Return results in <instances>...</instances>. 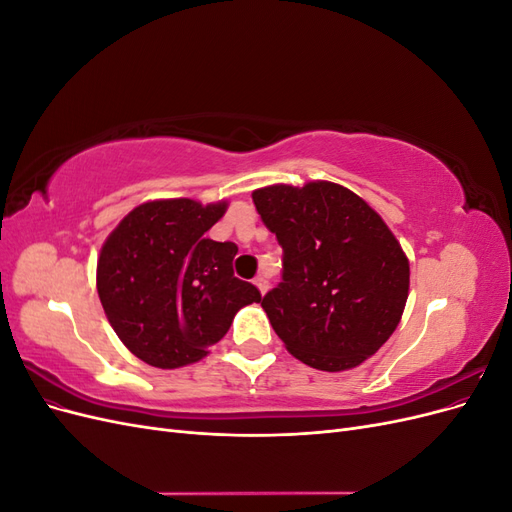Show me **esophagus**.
Wrapping results in <instances>:
<instances>
[{"mask_svg":"<svg viewBox=\"0 0 512 512\" xmlns=\"http://www.w3.org/2000/svg\"><path fill=\"white\" fill-rule=\"evenodd\" d=\"M254 286H256L262 294H265V292H267V288H269V282H267L265 277H262V275H256V277H254Z\"/></svg>","mask_w":512,"mask_h":512,"instance_id":"obj_1","label":"esophagus"}]
</instances>
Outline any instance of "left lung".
Wrapping results in <instances>:
<instances>
[{
	"instance_id": "1",
	"label": "left lung",
	"mask_w": 512,
	"mask_h": 512,
	"mask_svg": "<svg viewBox=\"0 0 512 512\" xmlns=\"http://www.w3.org/2000/svg\"><path fill=\"white\" fill-rule=\"evenodd\" d=\"M284 250L277 288L260 301L286 350L320 371L361 365L404 314L410 262L361 196L333 181L252 192Z\"/></svg>"
}]
</instances>
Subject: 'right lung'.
<instances>
[{
	"mask_svg": "<svg viewBox=\"0 0 512 512\" xmlns=\"http://www.w3.org/2000/svg\"><path fill=\"white\" fill-rule=\"evenodd\" d=\"M226 209V200H149L106 237L96 271L100 303L123 346L147 365L200 361L241 307L260 303L258 288L232 271L239 247L205 235Z\"/></svg>",
	"mask_w": 512,
	"mask_h": 512,
	"instance_id": "1",
	"label": "right lung"
}]
</instances>
